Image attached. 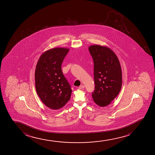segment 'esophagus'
<instances>
[{
  "label": "esophagus",
  "instance_id": "34e87169",
  "mask_svg": "<svg viewBox=\"0 0 155 155\" xmlns=\"http://www.w3.org/2000/svg\"><path fill=\"white\" fill-rule=\"evenodd\" d=\"M84 87H85V86H84V85H81V86H79L78 87V89H84Z\"/></svg>",
  "mask_w": 155,
  "mask_h": 155
}]
</instances>
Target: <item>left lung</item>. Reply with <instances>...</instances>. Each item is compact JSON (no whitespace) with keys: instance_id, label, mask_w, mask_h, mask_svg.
I'll list each match as a JSON object with an SVG mask.
<instances>
[{"instance_id":"obj_1","label":"left lung","mask_w":155,"mask_h":155,"mask_svg":"<svg viewBox=\"0 0 155 155\" xmlns=\"http://www.w3.org/2000/svg\"><path fill=\"white\" fill-rule=\"evenodd\" d=\"M94 61V101L98 106L110 104L118 95L122 84V69L115 53L107 47L92 45L88 48Z\"/></svg>"}]
</instances>
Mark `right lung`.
<instances>
[{"mask_svg":"<svg viewBox=\"0 0 155 155\" xmlns=\"http://www.w3.org/2000/svg\"><path fill=\"white\" fill-rule=\"evenodd\" d=\"M69 51L64 48L48 50L41 54L36 64V93L45 105L54 110L64 107L72 92L61 70L62 62Z\"/></svg>","mask_w":155,"mask_h":155,"instance_id":"add662e5","label":"right lung"}]
</instances>
